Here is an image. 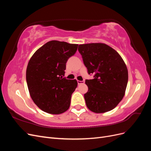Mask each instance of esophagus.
Returning <instances> with one entry per match:
<instances>
[{
    "label": "esophagus",
    "mask_w": 151,
    "mask_h": 151,
    "mask_svg": "<svg viewBox=\"0 0 151 151\" xmlns=\"http://www.w3.org/2000/svg\"><path fill=\"white\" fill-rule=\"evenodd\" d=\"M77 83L78 84H81L84 83V81H77Z\"/></svg>",
    "instance_id": "34e87169"
}]
</instances>
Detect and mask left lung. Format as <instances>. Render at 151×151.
<instances>
[{"label":"left lung","mask_w":151,"mask_h":151,"mask_svg":"<svg viewBox=\"0 0 151 151\" xmlns=\"http://www.w3.org/2000/svg\"><path fill=\"white\" fill-rule=\"evenodd\" d=\"M88 74L94 79L86 80L88 91L84 94L87 107L96 113L112 110L125 95L128 83L125 63L116 50L101 43L79 45Z\"/></svg>","instance_id":"1"}]
</instances>
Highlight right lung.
I'll return each mask as SVG.
<instances>
[{
  "instance_id": "add662e5",
  "label": "right lung",
  "mask_w": 151,
  "mask_h": 151,
  "mask_svg": "<svg viewBox=\"0 0 151 151\" xmlns=\"http://www.w3.org/2000/svg\"><path fill=\"white\" fill-rule=\"evenodd\" d=\"M77 47V44L50 41L31 57L26 68L27 85L31 99L42 111L58 115L69 108L77 82L63 76L66 62Z\"/></svg>"
}]
</instances>
